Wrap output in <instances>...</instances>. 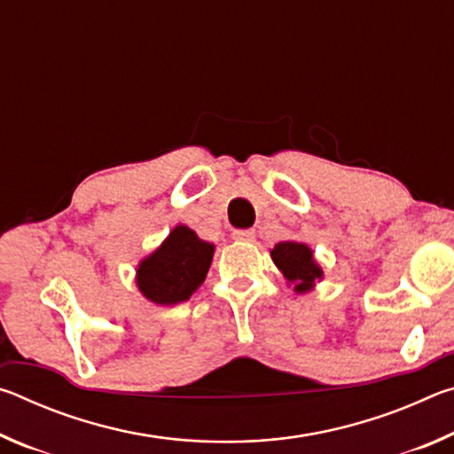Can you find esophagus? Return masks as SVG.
<instances>
[{
    "label": "esophagus",
    "instance_id": "34e87169",
    "mask_svg": "<svg viewBox=\"0 0 454 454\" xmlns=\"http://www.w3.org/2000/svg\"><path fill=\"white\" fill-rule=\"evenodd\" d=\"M232 238H234V240L250 242V240H254V230H234Z\"/></svg>",
    "mask_w": 454,
    "mask_h": 454
}]
</instances>
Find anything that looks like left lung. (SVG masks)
<instances>
[{"instance_id":"obj_1","label":"left lung","mask_w":454,"mask_h":454,"mask_svg":"<svg viewBox=\"0 0 454 454\" xmlns=\"http://www.w3.org/2000/svg\"><path fill=\"white\" fill-rule=\"evenodd\" d=\"M270 256L288 284H294L298 294H304L322 280V268L314 260L312 250L302 242H278Z\"/></svg>"}]
</instances>
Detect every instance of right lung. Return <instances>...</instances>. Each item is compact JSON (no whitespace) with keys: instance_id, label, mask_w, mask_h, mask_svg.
<instances>
[{"instance_id":"1","label":"right lung","mask_w":454,"mask_h":454,"mask_svg":"<svg viewBox=\"0 0 454 454\" xmlns=\"http://www.w3.org/2000/svg\"><path fill=\"white\" fill-rule=\"evenodd\" d=\"M212 256L214 244L200 240L188 226H176L170 236L137 264L136 284L153 304L184 302L204 282Z\"/></svg>"}]
</instances>
